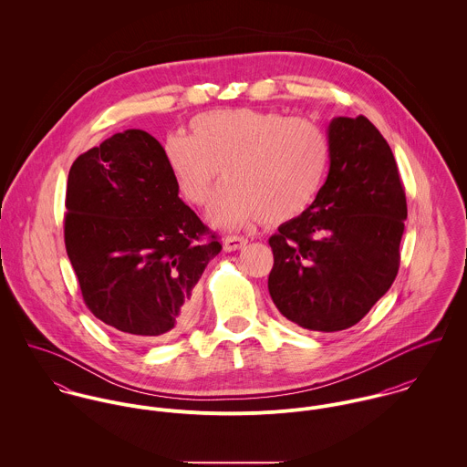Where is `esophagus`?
Returning a JSON list of instances; mask_svg holds the SVG:
<instances>
[{
  "label": "esophagus",
  "mask_w": 467,
  "mask_h": 467,
  "mask_svg": "<svg viewBox=\"0 0 467 467\" xmlns=\"http://www.w3.org/2000/svg\"><path fill=\"white\" fill-rule=\"evenodd\" d=\"M246 239L244 237H239V235H228L223 239V248L226 252H235V250H241L246 246Z\"/></svg>",
  "instance_id": "34e87169"
}]
</instances>
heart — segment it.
I'll return each instance as SVG.
<instances>
[{
  "mask_svg": "<svg viewBox=\"0 0 467 467\" xmlns=\"http://www.w3.org/2000/svg\"><path fill=\"white\" fill-rule=\"evenodd\" d=\"M163 156L180 194L196 206L208 201L221 171L226 185L208 219L237 230L261 219L282 224L306 212L329 165V140L311 120L234 108L194 117L191 134H167Z\"/></svg>",
  "mask_w": 467,
  "mask_h": 467,
  "instance_id": "b5f03b06",
  "label": "heart"
}]
</instances>
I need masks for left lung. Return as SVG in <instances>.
<instances>
[{
  "label": "left lung",
  "instance_id": "8db88e82",
  "mask_svg": "<svg viewBox=\"0 0 467 467\" xmlns=\"http://www.w3.org/2000/svg\"><path fill=\"white\" fill-rule=\"evenodd\" d=\"M327 140L326 183L269 237L267 289L293 324L336 333L356 326L396 280L406 198L392 149L368 119L336 117Z\"/></svg>",
  "mask_w": 467,
  "mask_h": 467
}]
</instances>
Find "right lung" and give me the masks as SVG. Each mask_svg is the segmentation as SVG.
<instances>
[{
	"label": "right lung",
	"instance_id": "right-lung-1",
	"mask_svg": "<svg viewBox=\"0 0 467 467\" xmlns=\"http://www.w3.org/2000/svg\"><path fill=\"white\" fill-rule=\"evenodd\" d=\"M161 143L113 134L67 174L65 243L88 309L117 333L171 339L196 313L194 287L221 252L178 196Z\"/></svg>",
	"mask_w": 467,
	"mask_h": 467
}]
</instances>
